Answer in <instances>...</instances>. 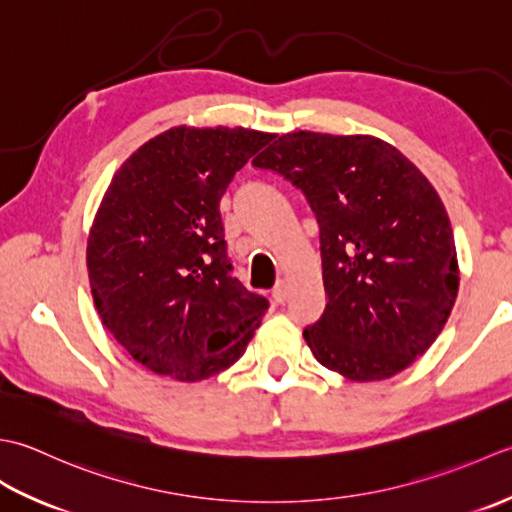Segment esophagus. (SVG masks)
<instances>
[{
	"mask_svg": "<svg viewBox=\"0 0 512 512\" xmlns=\"http://www.w3.org/2000/svg\"><path fill=\"white\" fill-rule=\"evenodd\" d=\"M287 296H289V287H287L285 280H280V283H276V287L271 289V298H274L278 305H283V302L287 300Z\"/></svg>",
	"mask_w": 512,
	"mask_h": 512,
	"instance_id": "esophagus-1",
	"label": "esophagus"
}]
</instances>
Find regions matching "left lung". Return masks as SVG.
<instances>
[{
	"label": "left lung",
	"mask_w": 512,
	"mask_h": 512,
	"mask_svg": "<svg viewBox=\"0 0 512 512\" xmlns=\"http://www.w3.org/2000/svg\"><path fill=\"white\" fill-rule=\"evenodd\" d=\"M305 192L320 225L327 305L302 331L356 382L393 378L440 336L460 289L453 227L431 181L371 134L289 132L254 159Z\"/></svg>",
	"instance_id": "8db88e82"
}]
</instances>
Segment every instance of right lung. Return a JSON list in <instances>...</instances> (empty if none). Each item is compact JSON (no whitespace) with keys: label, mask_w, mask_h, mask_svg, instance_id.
<instances>
[{"label":"right lung","mask_w":512,"mask_h":512,"mask_svg":"<svg viewBox=\"0 0 512 512\" xmlns=\"http://www.w3.org/2000/svg\"><path fill=\"white\" fill-rule=\"evenodd\" d=\"M274 134L176 128L134 150L88 232L95 309L114 340L156 375L198 382L243 356L267 300L229 276L221 198Z\"/></svg>","instance_id":"1"}]
</instances>
